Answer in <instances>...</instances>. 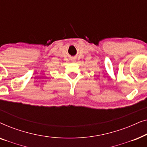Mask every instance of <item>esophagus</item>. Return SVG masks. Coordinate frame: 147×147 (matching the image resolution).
<instances>
[{
    "label": "esophagus",
    "mask_w": 147,
    "mask_h": 147,
    "mask_svg": "<svg viewBox=\"0 0 147 147\" xmlns=\"http://www.w3.org/2000/svg\"><path fill=\"white\" fill-rule=\"evenodd\" d=\"M71 61L73 62V63H75V62L76 61V59H71Z\"/></svg>",
    "instance_id": "obj_1"
}]
</instances>
